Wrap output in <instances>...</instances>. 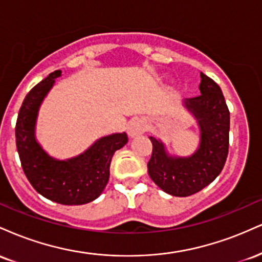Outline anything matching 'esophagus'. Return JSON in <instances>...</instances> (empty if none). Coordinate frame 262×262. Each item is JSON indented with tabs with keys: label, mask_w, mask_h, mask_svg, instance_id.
Returning a JSON list of instances; mask_svg holds the SVG:
<instances>
[{
	"label": "esophagus",
	"mask_w": 262,
	"mask_h": 262,
	"mask_svg": "<svg viewBox=\"0 0 262 262\" xmlns=\"http://www.w3.org/2000/svg\"><path fill=\"white\" fill-rule=\"evenodd\" d=\"M146 130V123L140 118L132 119L127 125V133L130 138H135L138 135L143 134Z\"/></svg>",
	"instance_id": "34e87169"
}]
</instances>
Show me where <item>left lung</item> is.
Returning a JSON list of instances; mask_svg holds the SVG:
<instances>
[{"mask_svg":"<svg viewBox=\"0 0 262 262\" xmlns=\"http://www.w3.org/2000/svg\"><path fill=\"white\" fill-rule=\"evenodd\" d=\"M198 97L182 102V107L197 123V149L188 156L170 154L166 144L155 137L148 162L150 179L162 191L175 197L197 193L215 180L224 167L229 146V110L221 87L201 73Z\"/></svg>","mask_w":262,"mask_h":262,"instance_id":"obj_1","label":"left lung"}]
</instances>
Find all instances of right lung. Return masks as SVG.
Instances as JSON below:
<instances>
[{
    "mask_svg": "<svg viewBox=\"0 0 262 262\" xmlns=\"http://www.w3.org/2000/svg\"><path fill=\"white\" fill-rule=\"evenodd\" d=\"M60 76L61 70L54 71L26 96L18 113L16 143L23 171L35 191L53 202L77 206L100 197L110 179L112 156L128 143V137L124 132L104 135L69 159L50 155L37 138V119L45 97Z\"/></svg>",
    "mask_w": 262,
    "mask_h": 262,
    "instance_id": "1",
    "label": "right lung"
}]
</instances>
